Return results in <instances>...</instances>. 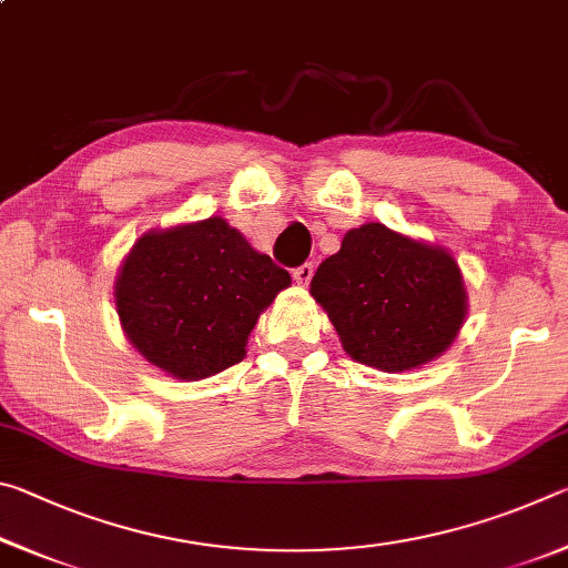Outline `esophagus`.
I'll list each match as a JSON object with an SVG mask.
<instances>
[{
  "label": "esophagus",
  "mask_w": 568,
  "mask_h": 568,
  "mask_svg": "<svg viewBox=\"0 0 568 568\" xmlns=\"http://www.w3.org/2000/svg\"><path fill=\"white\" fill-rule=\"evenodd\" d=\"M311 277H313V263H303L293 271V281L297 285H307V283H311Z\"/></svg>",
  "instance_id": "esophagus-1"
}]
</instances>
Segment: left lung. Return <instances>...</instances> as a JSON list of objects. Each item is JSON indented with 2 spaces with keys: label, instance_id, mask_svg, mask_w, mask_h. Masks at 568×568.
<instances>
[{
  "label": "left lung",
  "instance_id": "1",
  "mask_svg": "<svg viewBox=\"0 0 568 568\" xmlns=\"http://www.w3.org/2000/svg\"><path fill=\"white\" fill-rule=\"evenodd\" d=\"M343 351L371 368L400 373L438 358L466 318V287L448 250L381 223L345 233L311 281Z\"/></svg>",
  "mask_w": 568,
  "mask_h": 568
}]
</instances>
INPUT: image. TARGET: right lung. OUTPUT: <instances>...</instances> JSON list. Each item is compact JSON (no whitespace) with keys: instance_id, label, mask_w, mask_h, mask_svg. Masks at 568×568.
Returning a JSON list of instances; mask_svg holds the SVG:
<instances>
[{"instance_id":"1","label":"right lung","mask_w":568,"mask_h":568,"mask_svg":"<svg viewBox=\"0 0 568 568\" xmlns=\"http://www.w3.org/2000/svg\"><path fill=\"white\" fill-rule=\"evenodd\" d=\"M291 275L223 217L150 230L114 281L128 341L180 381H200L245 358L247 335Z\"/></svg>"}]
</instances>
